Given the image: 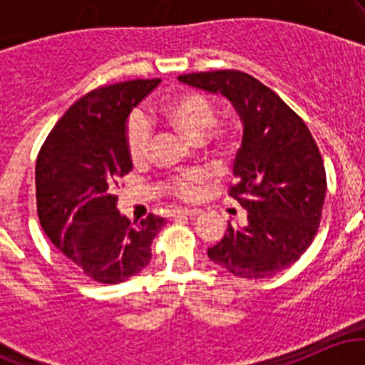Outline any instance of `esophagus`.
Returning <instances> with one entry per match:
<instances>
[{"label": "esophagus", "mask_w": 365, "mask_h": 365, "mask_svg": "<svg viewBox=\"0 0 365 365\" xmlns=\"http://www.w3.org/2000/svg\"><path fill=\"white\" fill-rule=\"evenodd\" d=\"M199 215H200L199 209H173V211L170 212L171 217H183V216L194 217V216H199Z\"/></svg>", "instance_id": "esophagus-1"}]
</instances>
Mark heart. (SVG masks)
Masks as SVG:
<instances>
[{"instance_id":"1","label":"heart","mask_w":365,"mask_h":365,"mask_svg":"<svg viewBox=\"0 0 365 365\" xmlns=\"http://www.w3.org/2000/svg\"><path fill=\"white\" fill-rule=\"evenodd\" d=\"M161 116L170 127L190 140H199L206 135L216 120V110L212 103L199 92H182L161 106ZM125 145L132 163L139 165L149 154L150 148V127L148 120L140 113H133L127 120L125 127ZM207 150L215 158H225L230 150V139L226 133H216L207 142ZM202 171H185L168 180L166 187L175 197L185 202H192L200 197L204 185Z\"/></svg>"}]
</instances>
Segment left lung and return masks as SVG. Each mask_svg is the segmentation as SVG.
Here are the masks:
<instances>
[{
  "label": "left lung",
  "mask_w": 365,
  "mask_h": 365,
  "mask_svg": "<svg viewBox=\"0 0 365 365\" xmlns=\"http://www.w3.org/2000/svg\"><path fill=\"white\" fill-rule=\"evenodd\" d=\"M178 81L233 103L244 139L230 195L245 207L209 247L212 262L240 278H267L300 259L316 237L326 197V170L305 121L257 78L238 70L180 75Z\"/></svg>",
  "instance_id": "obj_1"
}]
</instances>
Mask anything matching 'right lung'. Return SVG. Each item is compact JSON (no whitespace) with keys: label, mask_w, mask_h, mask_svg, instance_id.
Masks as SVG:
<instances>
[{"label":"right lung","mask_w":365,"mask_h":365,"mask_svg":"<svg viewBox=\"0 0 365 365\" xmlns=\"http://www.w3.org/2000/svg\"><path fill=\"white\" fill-rule=\"evenodd\" d=\"M159 82L137 78L82 96L54 125L37 156L41 226L51 244L98 283H121L140 273L166 223L154 215L130 221L116 209V188L132 171L127 116Z\"/></svg>","instance_id":"obj_1"}]
</instances>
